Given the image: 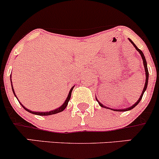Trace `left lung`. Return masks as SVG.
Returning a JSON list of instances; mask_svg holds the SVG:
<instances>
[{
    "label": "left lung",
    "mask_w": 159,
    "mask_h": 159,
    "mask_svg": "<svg viewBox=\"0 0 159 159\" xmlns=\"http://www.w3.org/2000/svg\"><path fill=\"white\" fill-rule=\"evenodd\" d=\"M129 41H130V42H131V44H133V46H134V47L135 48V49L137 50L138 51H139V54H141V57H142V60H143V65H144V67H145V77H146V78H145V87H144V89H143V91H142V94H141L140 98H139V100H138L137 102H136L135 103H134V105H132V106L129 107V108H125V109H112V108H108V107H107V106H105V105H102V103H100V102H98V99L96 98V100H97V102H98L99 105H100L101 107H102V108H108V109H111V110L115 111H129V110L132 109V108H134V107H135L136 105H137L138 104H139V102H140V101L142 100V96H143V94H144V92H145V90L147 89V86H148V67H147V62H146V59H145V56H144V54H143V52H142V51H141L140 49H139V48H138V47H137V46H136L135 44H134V43L133 42V41H131V39H129Z\"/></svg>",
    "instance_id": "8db88e82"
}]
</instances>
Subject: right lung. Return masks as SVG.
<instances>
[{
  "mask_svg": "<svg viewBox=\"0 0 159 159\" xmlns=\"http://www.w3.org/2000/svg\"><path fill=\"white\" fill-rule=\"evenodd\" d=\"M11 85H12V81H11ZM74 87H75V86H73V87H72L71 89H70V91H69V94H68V97H67L66 100H65V102H64V104H63V105H62L61 106V107H59L58 108H56V109H54V110L50 111H46V112H43V111H30V110H29V109H28V108H25V107L24 106V105H22V104L20 103V102H19V101H18V102H19V103H20V105H22V107H23V108H25V110H26V111H28V112H30V113H31V114H34V115H42V116H44V115H54V114H57V113H59V112H61L62 111H64V110L65 109V108H66L67 105H68V102H69V100H70V95H71L72 90H73ZM11 88H12V91H13V92H14V95H15V97L17 98V96H16L15 93H14V89H13V85L11 86ZM17 100H18V99H17Z\"/></svg>",
  "mask_w": 159,
  "mask_h": 159,
  "instance_id": "add662e5",
  "label": "right lung"
}]
</instances>
